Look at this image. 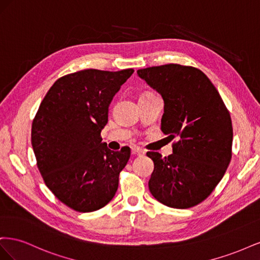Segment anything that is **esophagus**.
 Returning a JSON list of instances; mask_svg holds the SVG:
<instances>
[{"label":"esophagus","mask_w":260,"mask_h":260,"mask_svg":"<svg viewBox=\"0 0 260 260\" xmlns=\"http://www.w3.org/2000/svg\"><path fill=\"white\" fill-rule=\"evenodd\" d=\"M132 154L141 156V155H144L145 152H144V149H142L139 146H132Z\"/></svg>","instance_id":"34e87169"}]
</instances>
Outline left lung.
<instances>
[{"mask_svg":"<svg viewBox=\"0 0 260 260\" xmlns=\"http://www.w3.org/2000/svg\"><path fill=\"white\" fill-rule=\"evenodd\" d=\"M138 75L161 94V131L174 153L154 161L148 188L164 205L185 209L205 201L225 174L232 157L230 113L219 92L202 70L167 64L139 69Z\"/></svg>","mask_w":260,"mask_h":260,"instance_id":"obj_1","label":"left lung"}]
</instances>
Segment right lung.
<instances>
[{
    "instance_id": "add662e5",
    "label": "right lung",
    "mask_w": 260,
    "mask_h": 260,
    "mask_svg": "<svg viewBox=\"0 0 260 260\" xmlns=\"http://www.w3.org/2000/svg\"><path fill=\"white\" fill-rule=\"evenodd\" d=\"M84 69L60 77L42 100L31 127L37 166L51 192L66 206L91 212L112 201L130 148L102 143L108 107L133 74Z\"/></svg>"
}]
</instances>
